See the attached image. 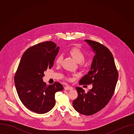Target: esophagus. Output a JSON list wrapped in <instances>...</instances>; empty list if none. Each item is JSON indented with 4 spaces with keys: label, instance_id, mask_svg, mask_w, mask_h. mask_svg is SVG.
<instances>
[{
    "label": "esophagus",
    "instance_id": "1",
    "mask_svg": "<svg viewBox=\"0 0 134 134\" xmlns=\"http://www.w3.org/2000/svg\"><path fill=\"white\" fill-rule=\"evenodd\" d=\"M72 89H73L72 87H71V86H69V85L66 86L65 87V90H72Z\"/></svg>",
    "mask_w": 134,
    "mask_h": 134
}]
</instances>
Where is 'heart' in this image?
I'll list each match as a JSON object with an SVG mask.
<instances>
[{
    "label": "heart",
    "mask_w": 134,
    "mask_h": 134,
    "mask_svg": "<svg viewBox=\"0 0 134 134\" xmlns=\"http://www.w3.org/2000/svg\"><path fill=\"white\" fill-rule=\"evenodd\" d=\"M70 54L74 58V59L78 63L83 62L85 59V54L83 51L77 47H74L70 49ZM63 59V55L62 54L57 56L55 59V62L57 64H59L62 63Z\"/></svg>",
    "instance_id": "obj_1"
}]
</instances>
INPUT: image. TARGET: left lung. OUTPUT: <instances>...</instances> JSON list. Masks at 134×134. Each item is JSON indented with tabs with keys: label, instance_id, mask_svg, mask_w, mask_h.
<instances>
[{
	"label": "left lung",
	"instance_id": "1",
	"mask_svg": "<svg viewBox=\"0 0 134 134\" xmlns=\"http://www.w3.org/2000/svg\"><path fill=\"white\" fill-rule=\"evenodd\" d=\"M92 48L95 55L91 70L80 81V85L92 84L87 93L76 87L78 97L72 102L74 108L81 114L90 116L102 110L113 94L118 78L113 56L107 47L90 40H84Z\"/></svg>",
	"mask_w": 134,
	"mask_h": 134
}]
</instances>
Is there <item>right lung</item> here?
Returning <instances> with one entry per match:
<instances>
[{
	"mask_svg": "<svg viewBox=\"0 0 134 134\" xmlns=\"http://www.w3.org/2000/svg\"><path fill=\"white\" fill-rule=\"evenodd\" d=\"M59 47L52 41L35 44L23 53L14 77L18 95L30 110L38 114L50 111L55 103L54 95L64 87L58 83L47 85L42 78L51 69Z\"/></svg>",
	"mask_w": 134,
	"mask_h": 134,
	"instance_id": "add662e5",
	"label": "right lung"
}]
</instances>
